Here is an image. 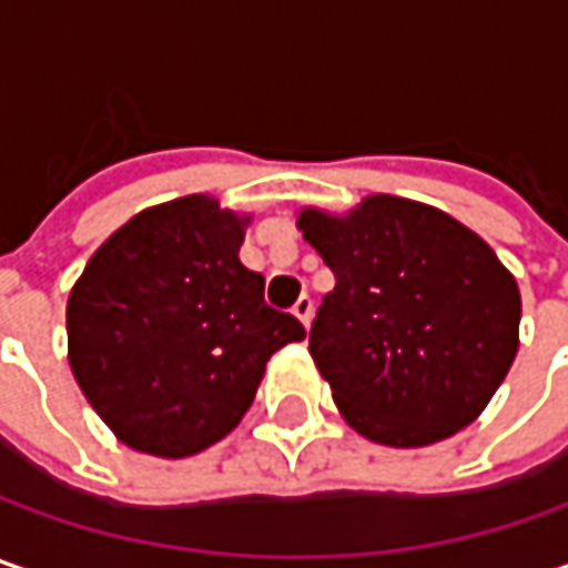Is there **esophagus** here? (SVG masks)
<instances>
[{
  "label": "esophagus",
  "instance_id": "obj_1",
  "mask_svg": "<svg viewBox=\"0 0 568 568\" xmlns=\"http://www.w3.org/2000/svg\"><path fill=\"white\" fill-rule=\"evenodd\" d=\"M294 316L303 322V328H310V322H313V300H310V296H300V300H296Z\"/></svg>",
  "mask_w": 568,
  "mask_h": 568
}]
</instances>
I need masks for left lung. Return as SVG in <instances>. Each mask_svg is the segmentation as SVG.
I'll return each mask as SVG.
<instances>
[{
    "label": "left lung",
    "instance_id": "1",
    "mask_svg": "<svg viewBox=\"0 0 568 568\" xmlns=\"http://www.w3.org/2000/svg\"><path fill=\"white\" fill-rule=\"evenodd\" d=\"M296 227L335 272L310 354L341 417L395 448L474 424L518 354L521 294L496 252L446 211L382 192L344 214L303 207Z\"/></svg>",
    "mask_w": 568,
    "mask_h": 568
}]
</instances>
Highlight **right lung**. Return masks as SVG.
Instances as JSON below:
<instances>
[{
	"mask_svg": "<svg viewBox=\"0 0 568 568\" xmlns=\"http://www.w3.org/2000/svg\"><path fill=\"white\" fill-rule=\"evenodd\" d=\"M252 214L214 195L144 207L75 281L65 328L78 388L113 436L158 458L214 446L250 410L265 363L306 328L240 262Z\"/></svg>",
	"mask_w": 568,
	"mask_h": 568,
	"instance_id": "1",
	"label": "right lung"
}]
</instances>
